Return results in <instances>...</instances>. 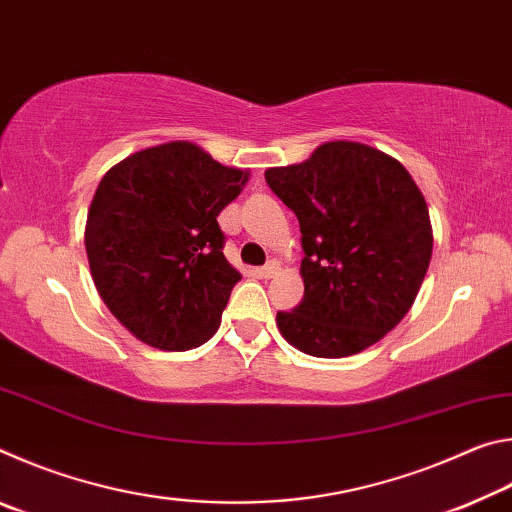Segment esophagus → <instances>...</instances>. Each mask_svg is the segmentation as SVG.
<instances>
[{
  "mask_svg": "<svg viewBox=\"0 0 512 512\" xmlns=\"http://www.w3.org/2000/svg\"><path fill=\"white\" fill-rule=\"evenodd\" d=\"M277 268H280V264L271 259V262H266L262 268H257V275L262 277V280H268V277H273L277 273Z\"/></svg>",
  "mask_w": 512,
  "mask_h": 512,
  "instance_id": "esophagus-1",
  "label": "esophagus"
}]
</instances>
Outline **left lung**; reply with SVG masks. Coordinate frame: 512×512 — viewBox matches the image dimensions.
Wrapping results in <instances>:
<instances>
[{
	"label": "left lung",
	"mask_w": 512,
	"mask_h": 512,
	"mask_svg": "<svg viewBox=\"0 0 512 512\" xmlns=\"http://www.w3.org/2000/svg\"><path fill=\"white\" fill-rule=\"evenodd\" d=\"M264 176L298 216L305 253V298L277 311L282 336L323 359L370 348L411 309L431 262L429 210L411 173L372 146L327 142Z\"/></svg>",
	"instance_id": "obj_1"
}]
</instances>
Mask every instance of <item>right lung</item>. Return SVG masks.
Masks as SVG:
<instances>
[{
	"label": "right lung",
	"instance_id": "add662e5",
	"mask_svg": "<svg viewBox=\"0 0 512 512\" xmlns=\"http://www.w3.org/2000/svg\"><path fill=\"white\" fill-rule=\"evenodd\" d=\"M246 180L192 142L137 151L101 178L85 250L101 300L135 339L183 352L219 329L241 275L216 216Z\"/></svg>",
	"mask_w": 512,
	"mask_h": 512
}]
</instances>
